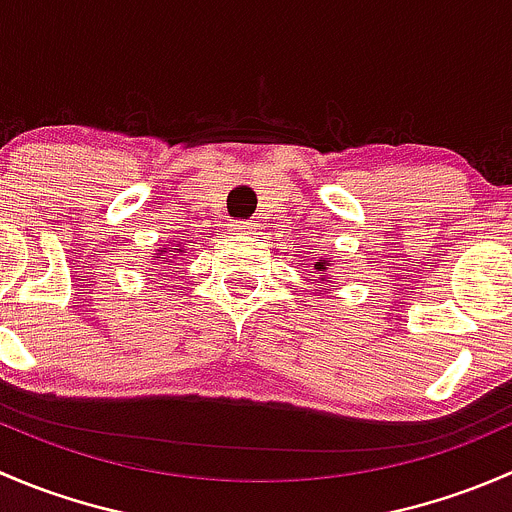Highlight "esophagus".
<instances>
[{
    "instance_id": "1",
    "label": "esophagus",
    "mask_w": 512,
    "mask_h": 512,
    "mask_svg": "<svg viewBox=\"0 0 512 512\" xmlns=\"http://www.w3.org/2000/svg\"><path fill=\"white\" fill-rule=\"evenodd\" d=\"M232 235H255L257 230V223L255 220H235V223L230 225Z\"/></svg>"
}]
</instances>
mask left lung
<instances>
[{"instance_id": "1", "label": "left lung", "mask_w": 512, "mask_h": 512, "mask_svg": "<svg viewBox=\"0 0 512 512\" xmlns=\"http://www.w3.org/2000/svg\"><path fill=\"white\" fill-rule=\"evenodd\" d=\"M314 270H317V275L324 280V277H327V262H317V265H314Z\"/></svg>"}]
</instances>
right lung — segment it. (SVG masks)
I'll return each instance as SVG.
<instances>
[{
	"instance_id": "right-lung-1",
	"label": "right lung",
	"mask_w": 512,
	"mask_h": 512,
	"mask_svg": "<svg viewBox=\"0 0 512 512\" xmlns=\"http://www.w3.org/2000/svg\"><path fill=\"white\" fill-rule=\"evenodd\" d=\"M160 252H165V247H163V250H160ZM170 252H173V247H170ZM163 262H168V257H163Z\"/></svg>"
}]
</instances>
